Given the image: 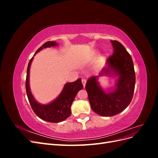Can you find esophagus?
Returning a JSON list of instances; mask_svg holds the SVG:
<instances>
[{
  "instance_id": "esophagus-1",
  "label": "esophagus",
  "mask_w": 158,
  "mask_h": 158,
  "mask_svg": "<svg viewBox=\"0 0 158 158\" xmlns=\"http://www.w3.org/2000/svg\"><path fill=\"white\" fill-rule=\"evenodd\" d=\"M82 84H83V85H84V87L85 88V84H86V80H85V79H82Z\"/></svg>"
}]
</instances>
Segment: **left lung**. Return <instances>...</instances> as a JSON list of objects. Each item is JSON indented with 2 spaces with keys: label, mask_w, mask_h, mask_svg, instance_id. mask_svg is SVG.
<instances>
[{
  "label": "left lung",
  "mask_w": 158,
  "mask_h": 158,
  "mask_svg": "<svg viewBox=\"0 0 158 158\" xmlns=\"http://www.w3.org/2000/svg\"><path fill=\"white\" fill-rule=\"evenodd\" d=\"M113 54L108 57L106 67L99 76L117 77L115 88L106 92L99 85L98 76L89 78L85 89L91 108L99 115L111 117L122 112L132 101L135 91L136 76L132 57L120 42L111 41Z\"/></svg>",
  "instance_id": "1"
}]
</instances>
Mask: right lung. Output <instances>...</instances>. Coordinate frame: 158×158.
<instances>
[{
  "instance_id": "1",
  "label": "right lung",
  "mask_w": 158,
  "mask_h": 158,
  "mask_svg": "<svg viewBox=\"0 0 158 158\" xmlns=\"http://www.w3.org/2000/svg\"><path fill=\"white\" fill-rule=\"evenodd\" d=\"M58 44L56 41H47L37 50L33 56L28 63L26 81V88L27 96L31 107L36 115L42 120L49 123H60L64 121L71 114L70 107L76 94L83 88L81 78L73 82L64 84L60 94L53 101L48 104H41L38 103L31 94L30 87V70L33 57L38 52L48 47H55Z\"/></svg>"
}]
</instances>
